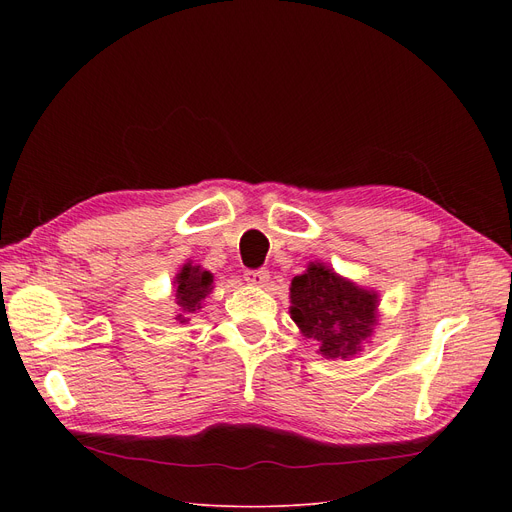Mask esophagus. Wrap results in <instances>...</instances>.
Returning a JSON list of instances; mask_svg holds the SVG:
<instances>
[{
  "instance_id": "esophagus-1",
  "label": "esophagus",
  "mask_w": 512,
  "mask_h": 512,
  "mask_svg": "<svg viewBox=\"0 0 512 512\" xmlns=\"http://www.w3.org/2000/svg\"><path fill=\"white\" fill-rule=\"evenodd\" d=\"M245 280L254 284V286H267L269 282V271L265 269H256V271H247L245 273Z\"/></svg>"
}]
</instances>
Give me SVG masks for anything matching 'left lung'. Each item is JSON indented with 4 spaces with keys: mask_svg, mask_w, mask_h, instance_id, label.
Here are the masks:
<instances>
[{
    "mask_svg": "<svg viewBox=\"0 0 512 512\" xmlns=\"http://www.w3.org/2000/svg\"><path fill=\"white\" fill-rule=\"evenodd\" d=\"M290 316L322 356L350 359L374 333L378 294L312 262L290 284Z\"/></svg>",
    "mask_w": 512,
    "mask_h": 512,
    "instance_id": "left-lung-1",
    "label": "left lung"
}]
</instances>
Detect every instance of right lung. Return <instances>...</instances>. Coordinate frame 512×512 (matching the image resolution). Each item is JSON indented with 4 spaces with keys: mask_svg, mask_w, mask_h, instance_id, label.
I'll return each mask as SVG.
<instances>
[{
    "mask_svg": "<svg viewBox=\"0 0 512 512\" xmlns=\"http://www.w3.org/2000/svg\"><path fill=\"white\" fill-rule=\"evenodd\" d=\"M213 290V275L200 265L185 262L181 271L175 277V301H177V320L183 324L188 322L192 314H196L203 301L209 297Z\"/></svg>",
    "mask_w": 512,
    "mask_h": 512,
    "instance_id": "right-lung-1",
    "label": "right lung"
}]
</instances>
